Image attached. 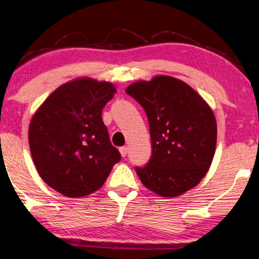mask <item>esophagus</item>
Masks as SVG:
<instances>
[{
    "instance_id": "1",
    "label": "esophagus",
    "mask_w": 259,
    "mask_h": 259,
    "mask_svg": "<svg viewBox=\"0 0 259 259\" xmlns=\"http://www.w3.org/2000/svg\"><path fill=\"white\" fill-rule=\"evenodd\" d=\"M119 150H120V154H121L122 157H125L126 154H128V148H126L125 146H123V147H120Z\"/></svg>"
}]
</instances>
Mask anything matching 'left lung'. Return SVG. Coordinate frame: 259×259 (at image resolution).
<instances>
[{"mask_svg":"<svg viewBox=\"0 0 259 259\" xmlns=\"http://www.w3.org/2000/svg\"><path fill=\"white\" fill-rule=\"evenodd\" d=\"M125 93L144 107L152 156L136 172L162 197L182 195L200 182L213 161L218 126L213 111L189 84L170 76L137 81Z\"/></svg>","mask_w":259,"mask_h":259,"instance_id":"8db88e82","label":"left lung"}]
</instances>
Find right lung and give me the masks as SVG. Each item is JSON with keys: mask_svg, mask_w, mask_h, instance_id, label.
Listing matches in <instances>:
<instances>
[{"mask_svg": "<svg viewBox=\"0 0 259 259\" xmlns=\"http://www.w3.org/2000/svg\"><path fill=\"white\" fill-rule=\"evenodd\" d=\"M116 89L106 81L79 78L46 98L29 124V147L39 177L70 198L104 185L121 155L102 119Z\"/></svg>", "mask_w": 259, "mask_h": 259, "instance_id": "1", "label": "right lung"}]
</instances>
